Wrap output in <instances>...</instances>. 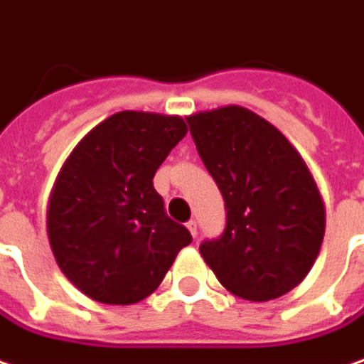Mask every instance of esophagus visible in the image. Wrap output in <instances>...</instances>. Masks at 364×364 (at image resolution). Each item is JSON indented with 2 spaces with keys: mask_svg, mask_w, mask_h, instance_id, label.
<instances>
[{
  "mask_svg": "<svg viewBox=\"0 0 364 364\" xmlns=\"http://www.w3.org/2000/svg\"><path fill=\"white\" fill-rule=\"evenodd\" d=\"M186 226L188 230H190V234H192V238H196V236H198V224H196V220H190Z\"/></svg>",
  "mask_w": 364,
  "mask_h": 364,
  "instance_id": "1",
  "label": "esophagus"
}]
</instances>
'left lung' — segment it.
<instances>
[{"mask_svg": "<svg viewBox=\"0 0 364 364\" xmlns=\"http://www.w3.org/2000/svg\"><path fill=\"white\" fill-rule=\"evenodd\" d=\"M186 119L226 202V228L200 255L234 296L279 299L311 272L323 245L326 210L313 172L252 109L222 106Z\"/></svg>", "mask_w": 364, "mask_h": 364, "instance_id": "obj_1", "label": "left lung"}]
</instances>
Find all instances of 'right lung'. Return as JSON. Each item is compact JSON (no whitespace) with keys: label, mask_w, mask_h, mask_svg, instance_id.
I'll return each mask as SVG.
<instances>
[{"label":"right lung","mask_w":364,"mask_h":364,"mask_svg":"<svg viewBox=\"0 0 364 364\" xmlns=\"http://www.w3.org/2000/svg\"><path fill=\"white\" fill-rule=\"evenodd\" d=\"M186 132L180 116L124 109L87 132L63 162L48 202V238L65 279L92 301H144L192 242L166 216L152 182Z\"/></svg>","instance_id":"add662e5"}]
</instances>
